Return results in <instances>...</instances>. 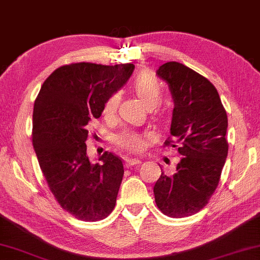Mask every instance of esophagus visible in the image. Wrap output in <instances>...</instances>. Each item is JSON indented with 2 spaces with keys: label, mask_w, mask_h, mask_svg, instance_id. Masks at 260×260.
Wrapping results in <instances>:
<instances>
[{
  "label": "esophagus",
  "mask_w": 260,
  "mask_h": 260,
  "mask_svg": "<svg viewBox=\"0 0 260 260\" xmlns=\"http://www.w3.org/2000/svg\"><path fill=\"white\" fill-rule=\"evenodd\" d=\"M126 165L127 166H133V165H139L141 160L140 159H136V158H126Z\"/></svg>",
  "instance_id": "34e87169"
}]
</instances>
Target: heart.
I'll list each match as a JSON object with an SVG mask.
<instances>
[{"label":"heart","instance_id":"1","mask_svg":"<svg viewBox=\"0 0 260 260\" xmlns=\"http://www.w3.org/2000/svg\"><path fill=\"white\" fill-rule=\"evenodd\" d=\"M132 86L136 91V94L139 96V99L147 108H153L160 102L161 99V88L157 79L152 77L150 75L143 74L139 75L134 79ZM120 102V94L114 92L107 99V101L103 106V114L105 115H112L115 113V110ZM114 141L117 146L128 152H140L145 147L144 137L136 131H123L122 133L117 134L114 138Z\"/></svg>","mask_w":260,"mask_h":260}]
</instances>
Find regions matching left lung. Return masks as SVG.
Listing matches in <instances>:
<instances>
[{"label": "left lung", "instance_id": "1", "mask_svg": "<svg viewBox=\"0 0 260 260\" xmlns=\"http://www.w3.org/2000/svg\"><path fill=\"white\" fill-rule=\"evenodd\" d=\"M157 75L168 83L175 103L173 139L164 145L177 147L182 158L175 174L161 171L154 200L165 215L190 216L208 203L219 184L228 153L227 113L215 86L185 65L169 61Z\"/></svg>", "mask_w": 260, "mask_h": 260}]
</instances>
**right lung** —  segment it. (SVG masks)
Returning <instances> with one entry per match:
<instances>
[{
    "label": "right lung",
    "mask_w": 260,
    "mask_h": 260,
    "mask_svg": "<svg viewBox=\"0 0 260 260\" xmlns=\"http://www.w3.org/2000/svg\"><path fill=\"white\" fill-rule=\"evenodd\" d=\"M134 65L75 63L46 78L34 102L32 141L51 192L76 219L103 220L113 212L123 162L105 152L92 164L86 154L88 122L101 116L110 95L126 84Z\"/></svg>",
    "instance_id": "1"
}]
</instances>
